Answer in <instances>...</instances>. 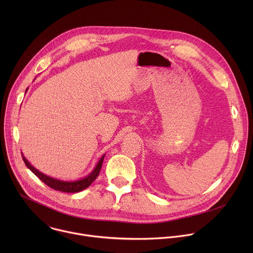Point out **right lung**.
<instances>
[{
	"label": "right lung",
	"instance_id": "obj_1",
	"mask_svg": "<svg viewBox=\"0 0 253 253\" xmlns=\"http://www.w3.org/2000/svg\"><path fill=\"white\" fill-rule=\"evenodd\" d=\"M105 156V155H104ZM104 156L100 159V161L98 162L97 166L95 167V169L93 170V172H91V174L81 180H78V181H74V182H66V181H61V180H57V179H54L52 177H49L45 174H43L42 172L38 171L36 168H34L29 162L28 160L23 156L22 154V157H23V160L26 164V166L36 175L37 176L40 180H42V181L49 187L53 188L54 190H58V191H62V192H67V193H75V192H79V191H82L84 189H86L87 187H89L92 182L94 181V180L98 177L99 173H100V170H101V167H102V163H103V160H104Z\"/></svg>",
	"mask_w": 253,
	"mask_h": 253
}]
</instances>
